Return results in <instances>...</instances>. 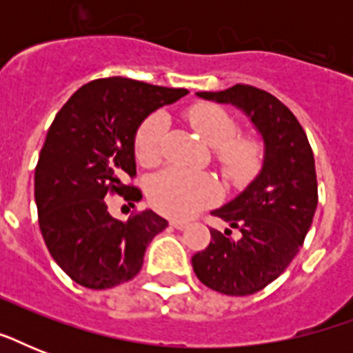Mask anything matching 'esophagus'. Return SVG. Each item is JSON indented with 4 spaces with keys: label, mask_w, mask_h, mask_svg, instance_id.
<instances>
[{
    "label": "esophagus",
    "mask_w": 353,
    "mask_h": 353,
    "mask_svg": "<svg viewBox=\"0 0 353 353\" xmlns=\"http://www.w3.org/2000/svg\"><path fill=\"white\" fill-rule=\"evenodd\" d=\"M170 225L174 227V229H185V227H188V221H185V220H170Z\"/></svg>",
    "instance_id": "1"
}]
</instances>
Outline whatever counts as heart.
I'll use <instances>...</instances> for the list:
<instances>
[{
  "instance_id": "b5f03b06",
  "label": "heart",
  "mask_w": 353,
  "mask_h": 353,
  "mask_svg": "<svg viewBox=\"0 0 353 353\" xmlns=\"http://www.w3.org/2000/svg\"><path fill=\"white\" fill-rule=\"evenodd\" d=\"M188 121L203 141L216 148V159L227 177L245 181L260 170L263 144L251 135H236L238 122L231 113L216 104H198L188 112ZM165 117L152 113L135 133L133 150L143 165L159 159L161 135ZM220 190L214 179L201 172L170 166L150 179L148 198L155 209L168 216H190L218 199Z\"/></svg>"
}]
</instances>
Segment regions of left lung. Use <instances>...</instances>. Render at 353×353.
Segmentation results:
<instances>
[{
    "mask_svg": "<svg viewBox=\"0 0 353 353\" xmlns=\"http://www.w3.org/2000/svg\"><path fill=\"white\" fill-rule=\"evenodd\" d=\"M196 95L240 108L263 139L260 174L232 201L212 210L241 236L232 240L231 229H210V243L192 256L194 273L207 288L252 295L284 273L312 227L319 201L312 146L290 108L268 91L236 84Z\"/></svg>",
    "mask_w": 353,
    "mask_h": 353,
    "instance_id": "1",
    "label": "left lung"
}]
</instances>
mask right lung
<instances>
[{
  "instance_id": "right-lung-1",
  "label": "right lung",
  "mask_w": 353,
  "mask_h": 353,
  "mask_svg": "<svg viewBox=\"0 0 353 353\" xmlns=\"http://www.w3.org/2000/svg\"><path fill=\"white\" fill-rule=\"evenodd\" d=\"M187 93L112 77L82 85L57 113L36 165L34 199L47 249L77 284L108 290L132 280L168 225L154 210L117 220L104 198H143L124 185L135 176V133L150 113Z\"/></svg>"
}]
</instances>
